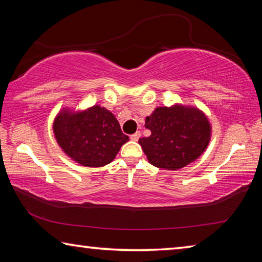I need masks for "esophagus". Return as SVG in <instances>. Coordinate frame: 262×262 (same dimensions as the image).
Segmentation results:
<instances>
[{
    "instance_id": "obj_1",
    "label": "esophagus",
    "mask_w": 262,
    "mask_h": 262,
    "mask_svg": "<svg viewBox=\"0 0 262 262\" xmlns=\"http://www.w3.org/2000/svg\"><path fill=\"white\" fill-rule=\"evenodd\" d=\"M141 137V133L140 132H136V133H134V134H132L130 135V140L132 141H137Z\"/></svg>"
}]
</instances>
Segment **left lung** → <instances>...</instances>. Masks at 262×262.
<instances>
[{
	"label": "left lung",
	"instance_id": "left-lung-1",
	"mask_svg": "<svg viewBox=\"0 0 262 262\" xmlns=\"http://www.w3.org/2000/svg\"><path fill=\"white\" fill-rule=\"evenodd\" d=\"M149 137L139 143L154 166L178 170L195 161L205 151L210 140L207 117L195 107H157L145 119Z\"/></svg>",
	"mask_w": 262,
	"mask_h": 262
}]
</instances>
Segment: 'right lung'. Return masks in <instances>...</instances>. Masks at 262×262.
I'll return each instance as SVG.
<instances>
[{
  "label": "right lung",
  "instance_id": "obj_1",
  "mask_svg": "<svg viewBox=\"0 0 262 262\" xmlns=\"http://www.w3.org/2000/svg\"><path fill=\"white\" fill-rule=\"evenodd\" d=\"M54 134L68 156L90 167L112 162L129 140L114 115L97 105L81 113L61 112L55 119Z\"/></svg>",
  "mask_w": 262,
  "mask_h": 262
}]
</instances>
